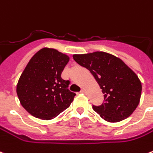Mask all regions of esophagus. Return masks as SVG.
Masks as SVG:
<instances>
[{
	"label": "esophagus",
	"mask_w": 153,
	"mask_h": 153,
	"mask_svg": "<svg viewBox=\"0 0 153 153\" xmlns=\"http://www.w3.org/2000/svg\"><path fill=\"white\" fill-rule=\"evenodd\" d=\"M80 93H82V94H86V90H85L84 88H83V89L80 91Z\"/></svg>",
	"instance_id": "obj_1"
}]
</instances>
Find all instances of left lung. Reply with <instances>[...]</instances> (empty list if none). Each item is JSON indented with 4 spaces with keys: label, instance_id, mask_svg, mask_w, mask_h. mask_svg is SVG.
I'll list each match as a JSON object with an SVG mask.
<instances>
[{
    "label": "left lung",
    "instance_id": "8db88e82",
    "mask_svg": "<svg viewBox=\"0 0 153 153\" xmlns=\"http://www.w3.org/2000/svg\"><path fill=\"white\" fill-rule=\"evenodd\" d=\"M73 58L90 71L104 94V102L100 106H93L100 117L117 123L134 112L139 103L142 84L121 59L102 51L74 54Z\"/></svg>",
    "mask_w": 153,
    "mask_h": 153
}]
</instances>
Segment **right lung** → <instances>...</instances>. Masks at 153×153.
Here are the masks:
<instances>
[{
	"instance_id": "right-lung-1",
	"label": "right lung",
	"mask_w": 153,
	"mask_h": 153,
	"mask_svg": "<svg viewBox=\"0 0 153 153\" xmlns=\"http://www.w3.org/2000/svg\"><path fill=\"white\" fill-rule=\"evenodd\" d=\"M69 57L54 49L43 48L32 57L16 86L21 104L32 116L50 120L73 102L69 80L61 78Z\"/></svg>"
}]
</instances>
